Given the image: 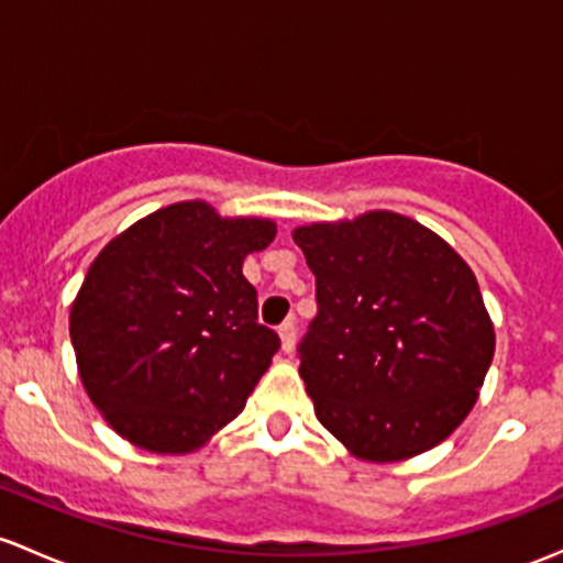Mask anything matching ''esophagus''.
I'll list each match as a JSON object with an SVG mask.
<instances>
[{
  "label": "esophagus",
  "mask_w": 563,
  "mask_h": 563,
  "mask_svg": "<svg viewBox=\"0 0 563 563\" xmlns=\"http://www.w3.org/2000/svg\"><path fill=\"white\" fill-rule=\"evenodd\" d=\"M280 345H283V351L286 353H291L294 351V345H297V321H286V323H280Z\"/></svg>",
  "instance_id": "obj_1"
}]
</instances>
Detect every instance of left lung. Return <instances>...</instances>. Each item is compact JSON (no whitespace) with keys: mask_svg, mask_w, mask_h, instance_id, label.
Segmentation results:
<instances>
[{"mask_svg":"<svg viewBox=\"0 0 563 563\" xmlns=\"http://www.w3.org/2000/svg\"><path fill=\"white\" fill-rule=\"evenodd\" d=\"M318 312L299 342L316 416L366 461L440 445L477 401L494 327L464 258L396 212L294 232Z\"/></svg>","mask_w":563,"mask_h":563,"instance_id":"1","label":"left lung"}]
</instances>
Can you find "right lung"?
Listing matches in <instances>:
<instances>
[{
	"label": "right lung",
	"mask_w": 563,
	"mask_h": 563,
	"mask_svg": "<svg viewBox=\"0 0 563 563\" xmlns=\"http://www.w3.org/2000/svg\"><path fill=\"white\" fill-rule=\"evenodd\" d=\"M272 240V221L180 202L99 253L69 336L82 386L118 434L153 453H188L234 421L280 347L242 275L247 253Z\"/></svg>",
	"instance_id": "right-lung-1"
}]
</instances>
